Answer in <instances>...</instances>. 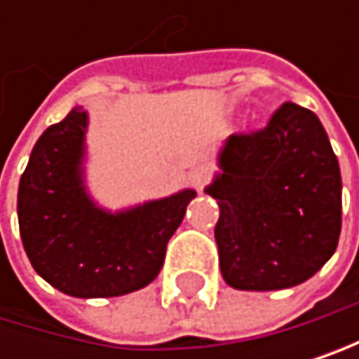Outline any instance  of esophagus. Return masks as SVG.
Here are the masks:
<instances>
[{
	"label": "esophagus",
	"instance_id": "esophagus-1",
	"mask_svg": "<svg viewBox=\"0 0 359 359\" xmlns=\"http://www.w3.org/2000/svg\"><path fill=\"white\" fill-rule=\"evenodd\" d=\"M211 181V170L206 165H198L189 172V185L196 187V189H204Z\"/></svg>",
	"mask_w": 359,
	"mask_h": 359
}]
</instances>
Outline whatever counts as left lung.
Instances as JSON below:
<instances>
[{"mask_svg": "<svg viewBox=\"0 0 359 359\" xmlns=\"http://www.w3.org/2000/svg\"><path fill=\"white\" fill-rule=\"evenodd\" d=\"M206 189L219 204L224 280L241 291L306 282L336 252L342 181L327 133L310 109L282 103L267 127L234 133Z\"/></svg>", "mask_w": 359, "mask_h": 359, "instance_id": "8db88e82", "label": "left lung"}]
</instances>
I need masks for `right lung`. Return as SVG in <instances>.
Here are the masks:
<instances>
[{"label": "right lung", "mask_w": 359, "mask_h": 359, "mask_svg": "<svg viewBox=\"0 0 359 359\" xmlns=\"http://www.w3.org/2000/svg\"><path fill=\"white\" fill-rule=\"evenodd\" d=\"M88 116L75 107L38 137L21 176L17 213L38 276L71 297H118L150 284L196 191L105 213L81 185Z\"/></svg>", "instance_id": "add662e5"}]
</instances>
